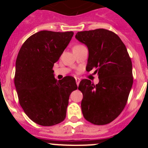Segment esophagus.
<instances>
[{"label":"esophagus","mask_w":148,"mask_h":148,"mask_svg":"<svg viewBox=\"0 0 148 148\" xmlns=\"http://www.w3.org/2000/svg\"><path fill=\"white\" fill-rule=\"evenodd\" d=\"M75 79H76V82H77V86H79V84L80 83V79L78 78V77H76Z\"/></svg>","instance_id":"34e87169"}]
</instances>
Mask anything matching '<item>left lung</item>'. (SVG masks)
<instances>
[{"label":"left lung","instance_id":"left-lung-1","mask_svg":"<svg viewBox=\"0 0 148 148\" xmlns=\"http://www.w3.org/2000/svg\"><path fill=\"white\" fill-rule=\"evenodd\" d=\"M76 38L89 49L86 70L95 68L97 84L82 79L81 107L85 120L104 125L117 118L125 108L133 83L132 61L120 37L109 30L98 28L78 32Z\"/></svg>","mask_w":148,"mask_h":148}]
</instances>
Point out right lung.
<instances>
[{"mask_svg": "<svg viewBox=\"0 0 148 148\" xmlns=\"http://www.w3.org/2000/svg\"><path fill=\"white\" fill-rule=\"evenodd\" d=\"M73 35V31H41L28 38L18 52L14 77L18 101L38 125L52 126L64 120L70 95L77 89L74 77L57 81L53 71Z\"/></svg>", "mask_w": 148, "mask_h": 148, "instance_id": "obj_1", "label": "right lung"}]
</instances>
